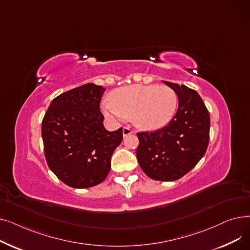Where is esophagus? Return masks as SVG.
Segmentation results:
<instances>
[{
    "instance_id": "obj_1",
    "label": "esophagus",
    "mask_w": 250,
    "mask_h": 250,
    "mask_svg": "<svg viewBox=\"0 0 250 250\" xmlns=\"http://www.w3.org/2000/svg\"><path fill=\"white\" fill-rule=\"evenodd\" d=\"M130 134H133V130L130 129L129 127H127V126H124L123 127V136L124 137H126V136H128V135H130Z\"/></svg>"
}]
</instances>
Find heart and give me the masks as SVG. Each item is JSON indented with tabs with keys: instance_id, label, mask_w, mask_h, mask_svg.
I'll return each mask as SVG.
<instances>
[{
	"instance_id": "b5f03b06",
	"label": "heart",
	"mask_w": 250,
	"mask_h": 250,
	"mask_svg": "<svg viewBox=\"0 0 250 250\" xmlns=\"http://www.w3.org/2000/svg\"><path fill=\"white\" fill-rule=\"evenodd\" d=\"M111 99L101 101L102 113L110 121L132 118L136 126L145 130L158 129L174 116L178 97L168 86L136 84L115 89Z\"/></svg>"
}]
</instances>
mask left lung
Here are the masks:
<instances>
[{"mask_svg": "<svg viewBox=\"0 0 250 250\" xmlns=\"http://www.w3.org/2000/svg\"><path fill=\"white\" fill-rule=\"evenodd\" d=\"M178 97V108L170 123L153 133H138V162L150 178H181L203 158L209 139V114L198 92L163 81Z\"/></svg>", "mask_w": 250, "mask_h": 250, "instance_id": "obj_1", "label": "left lung"}]
</instances>
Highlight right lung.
<instances>
[{
  "label": "right lung",
  "mask_w": 250,
  "mask_h": 250,
  "mask_svg": "<svg viewBox=\"0 0 250 250\" xmlns=\"http://www.w3.org/2000/svg\"><path fill=\"white\" fill-rule=\"evenodd\" d=\"M105 88L87 83L59 95L42 125L44 155L59 179L75 188L99 185L110 170L111 156L123 141V128L108 132L99 109Z\"/></svg>",
  "instance_id": "add662e5"
}]
</instances>
